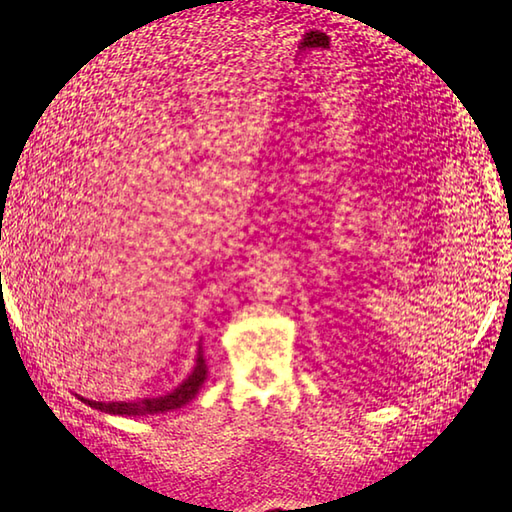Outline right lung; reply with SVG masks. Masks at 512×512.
<instances>
[{"instance_id": "obj_1", "label": "right lung", "mask_w": 512, "mask_h": 512, "mask_svg": "<svg viewBox=\"0 0 512 512\" xmlns=\"http://www.w3.org/2000/svg\"><path fill=\"white\" fill-rule=\"evenodd\" d=\"M206 372H209V367H206L202 345H200L191 374L184 378L176 389L169 391V394H165V396L143 398V400H118V402H99V400H90V398L79 396V400L85 402V405H90L92 409L112 413V416H154V413L180 409L187 405V402H191L195 398V394L200 391V387L204 385Z\"/></svg>"}]
</instances>
